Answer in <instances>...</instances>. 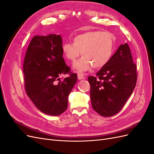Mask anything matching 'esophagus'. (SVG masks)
Here are the masks:
<instances>
[{"label":"esophagus","mask_w":154,"mask_h":154,"mask_svg":"<svg viewBox=\"0 0 154 154\" xmlns=\"http://www.w3.org/2000/svg\"><path fill=\"white\" fill-rule=\"evenodd\" d=\"M84 78V76H83V75L82 74H81V73H78V79L79 80H82V79H83Z\"/></svg>","instance_id":"esophagus-1"}]
</instances>
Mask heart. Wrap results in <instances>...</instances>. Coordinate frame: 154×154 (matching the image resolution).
<instances>
[{"label":"heart","mask_w":154,"mask_h":154,"mask_svg":"<svg viewBox=\"0 0 154 154\" xmlns=\"http://www.w3.org/2000/svg\"><path fill=\"white\" fill-rule=\"evenodd\" d=\"M114 49L112 36L109 32L89 31L78 35L73 38V44L65 43L62 51L66 57L74 62L80 57H83L74 64L73 68L83 72L92 66L95 69L104 67L112 57Z\"/></svg>","instance_id":"b5f03b06"}]
</instances>
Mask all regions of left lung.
<instances>
[{
  "label": "left lung",
  "mask_w": 154,
  "mask_h": 154,
  "mask_svg": "<svg viewBox=\"0 0 154 154\" xmlns=\"http://www.w3.org/2000/svg\"><path fill=\"white\" fill-rule=\"evenodd\" d=\"M93 109L103 117H110L121 110L136 85V66L128 45H120L110 61L97 72L88 76Z\"/></svg>",
  "instance_id": "8db88e82"
}]
</instances>
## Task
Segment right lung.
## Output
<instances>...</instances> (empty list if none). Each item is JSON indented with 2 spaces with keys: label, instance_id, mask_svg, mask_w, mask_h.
<instances>
[{
  "label": "right lung",
  "instance_id": "obj_1",
  "mask_svg": "<svg viewBox=\"0 0 154 154\" xmlns=\"http://www.w3.org/2000/svg\"><path fill=\"white\" fill-rule=\"evenodd\" d=\"M63 53L60 35H36L31 40L24 61L27 94L37 109L50 116H59L66 110L69 95L77 82L75 73H70L63 80L59 78L70 73Z\"/></svg>",
  "mask_w": 154,
  "mask_h": 154
}]
</instances>
